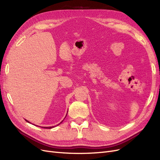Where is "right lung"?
<instances>
[{
    "label": "right lung",
    "mask_w": 160,
    "mask_h": 160,
    "mask_svg": "<svg viewBox=\"0 0 160 160\" xmlns=\"http://www.w3.org/2000/svg\"><path fill=\"white\" fill-rule=\"evenodd\" d=\"M67 116V115H66ZM66 116H65V118H66ZM25 121H26V122H28V123H30L29 122H28V121H27V119H25ZM62 121H63V120H62ZM62 122L60 123H61L62 122ZM59 123V124H60ZM59 124H58V125H59ZM36 126H37V125H36ZM54 128V126H51V127H43V128H45V129H51V128Z\"/></svg>",
    "instance_id": "add662e5"
}]
</instances>
